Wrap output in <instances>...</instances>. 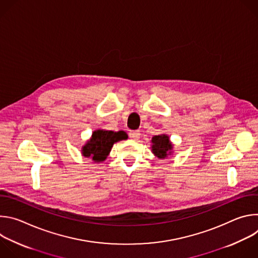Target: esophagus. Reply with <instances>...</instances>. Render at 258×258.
I'll list each match as a JSON object with an SVG mask.
<instances>
[{"mask_svg":"<svg viewBox=\"0 0 258 258\" xmlns=\"http://www.w3.org/2000/svg\"><path fill=\"white\" fill-rule=\"evenodd\" d=\"M141 136V133L140 131H131L130 132V137L133 139V140H138Z\"/></svg>","mask_w":258,"mask_h":258,"instance_id":"1","label":"esophagus"}]
</instances>
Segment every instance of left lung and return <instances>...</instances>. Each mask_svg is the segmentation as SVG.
Here are the masks:
<instances>
[{"mask_svg": "<svg viewBox=\"0 0 258 258\" xmlns=\"http://www.w3.org/2000/svg\"><path fill=\"white\" fill-rule=\"evenodd\" d=\"M152 142V152L159 159H164L171 155L172 153V144L169 141L167 135H158L154 136L151 140Z\"/></svg>", "mask_w": 258, "mask_h": 258, "instance_id": "left-lung-1", "label": "left lung"}]
</instances>
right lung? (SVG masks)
Segmentation results:
<instances>
[{"mask_svg": "<svg viewBox=\"0 0 258 258\" xmlns=\"http://www.w3.org/2000/svg\"><path fill=\"white\" fill-rule=\"evenodd\" d=\"M126 138L127 135L123 131L96 130L93 132L91 139L83 146L82 154L85 157H91L94 162H102L109 155L114 143Z\"/></svg>", "mask_w": 258, "mask_h": 258, "instance_id": "1", "label": "right lung"}]
</instances>
